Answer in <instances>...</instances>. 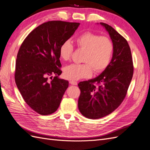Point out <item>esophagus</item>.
<instances>
[{"label":"esophagus","instance_id":"obj_1","mask_svg":"<svg viewBox=\"0 0 150 150\" xmlns=\"http://www.w3.org/2000/svg\"><path fill=\"white\" fill-rule=\"evenodd\" d=\"M69 83H70L71 84V85H77V82L76 81H73V80H70V81H69Z\"/></svg>","mask_w":150,"mask_h":150}]
</instances>
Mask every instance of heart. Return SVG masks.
I'll use <instances>...</instances> for the list:
<instances>
[{
  "label": "heart",
  "instance_id": "heart-1",
  "mask_svg": "<svg viewBox=\"0 0 150 150\" xmlns=\"http://www.w3.org/2000/svg\"><path fill=\"white\" fill-rule=\"evenodd\" d=\"M75 42L79 49L84 50L83 64H73L65 67L64 76L65 79L77 80L90 77L93 73H99L106 69L111 60L114 44L110 39L87 31L77 36ZM74 47L69 40L64 41L59 47V55L64 60L70 59Z\"/></svg>",
  "mask_w": 150,
  "mask_h": 150
}]
</instances>
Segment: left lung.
<instances>
[{
    "label": "left lung",
    "mask_w": 150,
    "mask_h": 150,
    "mask_svg": "<svg viewBox=\"0 0 150 150\" xmlns=\"http://www.w3.org/2000/svg\"><path fill=\"white\" fill-rule=\"evenodd\" d=\"M100 25L108 32L114 44L112 59L99 76L78 85L81 91L78 101L79 110L91 119L104 117L120 106L134 74L131 51L127 40L112 26L104 23Z\"/></svg>",
    "instance_id": "obj_1"
}]
</instances>
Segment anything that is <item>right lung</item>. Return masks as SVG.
Instances as JSON below:
<instances>
[{
    "mask_svg": "<svg viewBox=\"0 0 150 150\" xmlns=\"http://www.w3.org/2000/svg\"><path fill=\"white\" fill-rule=\"evenodd\" d=\"M79 25L49 21L33 30L21 44L16 60L15 83L26 103L38 114H51L59 107L69 86L67 80L59 78L62 74L59 47Z\"/></svg>",
    "mask_w": 150,
    "mask_h": 150,
    "instance_id": "obj_1",
    "label": "right lung"
}]
</instances>
